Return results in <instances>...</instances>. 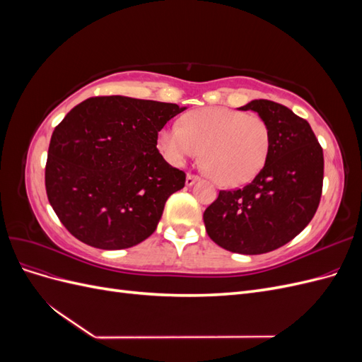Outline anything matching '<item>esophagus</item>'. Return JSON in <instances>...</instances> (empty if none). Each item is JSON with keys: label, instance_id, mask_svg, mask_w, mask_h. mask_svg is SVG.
I'll use <instances>...</instances> for the list:
<instances>
[{"label": "esophagus", "instance_id": "obj_1", "mask_svg": "<svg viewBox=\"0 0 362 362\" xmlns=\"http://www.w3.org/2000/svg\"><path fill=\"white\" fill-rule=\"evenodd\" d=\"M196 181H199V177H198V175H192V173H189V175H187V178H185V185H189V187H190V185H193Z\"/></svg>", "mask_w": 362, "mask_h": 362}]
</instances>
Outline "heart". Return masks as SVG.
I'll list each match as a JSON object with an SVG mask.
<instances>
[{"mask_svg": "<svg viewBox=\"0 0 362 362\" xmlns=\"http://www.w3.org/2000/svg\"><path fill=\"white\" fill-rule=\"evenodd\" d=\"M272 144L270 127L257 115L225 107L193 110L181 125L158 134V149L173 166L202 154L206 173L223 187H240L264 168Z\"/></svg>", "mask_w": 362, "mask_h": 362, "instance_id": "1", "label": "heart"}]
</instances>
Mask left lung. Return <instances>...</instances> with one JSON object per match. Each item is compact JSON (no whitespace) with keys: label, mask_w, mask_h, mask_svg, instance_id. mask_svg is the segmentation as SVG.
I'll return each mask as SVG.
<instances>
[{"label":"left lung","mask_w":362,"mask_h":362,"mask_svg":"<svg viewBox=\"0 0 362 362\" xmlns=\"http://www.w3.org/2000/svg\"><path fill=\"white\" fill-rule=\"evenodd\" d=\"M238 110L255 112L269 124V157L243 189L218 192L204 223L216 245L258 255L288 243L311 222L322 198L323 149L310 124L286 105L254 100Z\"/></svg>","instance_id":"8db88e82"}]
</instances>
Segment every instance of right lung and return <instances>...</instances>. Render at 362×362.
<instances>
[{"instance_id": "obj_1", "label": "right lung", "mask_w": 362, "mask_h": 362, "mask_svg": "<svg viewBox=\"0 0 362 362\" xmlns=\"http://www.w3.org/2000/svg\"><path fill=\"white\" fill-rule=\"evenodd\" d=\"M184 110L120 95L95 96L56 127L45 187L52 210L75 238L116 250L156 231L168 198L185 184V173L158 152V131Z\"/></svg>"}]
</instances>
